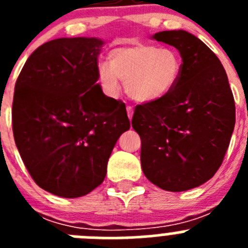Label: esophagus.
<instances>
[{"instance_id":"1","label":"esophagus","mask_w":248,"mask_h":248,"mask_svg":"<svg viewBox=\"0 0 248 248\" xmlns=\"http://www.w3.org/2000/svg\"><path fill=\"white\" fill-rule=\"evenodd\" d=\"M126 113H128L129 119H131V118H133V114H134V110H133V108H131L130 105H128V107H126Z\"/></svg>"}]
</instances>
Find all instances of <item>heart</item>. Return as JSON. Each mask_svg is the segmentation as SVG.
Wrapping results in <instances>:
<instances>
[{"mask_svg":"<svg viewBox=\"0 0 248 248\" xmlns=\"http://www.w3.org/2000/svg\"><path fill=\"white\" fill-rule=\"evenodd\" d=\"M183 67L176 50L134 41L110 50L109 63L98 67V79L110 95L119 93L122 80L131 99L151 103L165 98L176 87Z\"/></svg>","mask_w":248,"mask_h":248,"instance_id":"obj_1","label":"heart"}]
</instances>
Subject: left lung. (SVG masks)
Instances as JSON below:
<instances>
[{"label": "left lung", "mask_w": 248, "mask_h": 248, "mask_svg": "<svg viewBox=\"0 0 248 248\" xmlns=\"http://www.w3.org/2000/svg\"><path fill=\"white\" fill-rule=\"evenodd\" d=\"M153 38L176 48L183 59L179 83L163 99L135 107L131 125L141 139V169L160 189H194L217 171L235 128L233 94L220 59L186 31Z\"/></svg>", "instance_id": "obj_1"}]
</instances>
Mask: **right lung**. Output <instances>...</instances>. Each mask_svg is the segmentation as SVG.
<instances>
[{"instance_id":"obj_1","label":"right lung","mask_w":248,"mask_h":248,"mask_svg":"<svg viewBox=\"0 0 248 248\" xmlns=\"http://www.w3.org/2000/svg\"><path fill=\"white\" fill-rule=\"evenodd\" d=\"M102 46L87 37L49 41L28 57L15 85L19 155L34 183L61 198L99 186L114 145L130 128L125 104L97 84Z\"/></svg>"}]
</instances>
